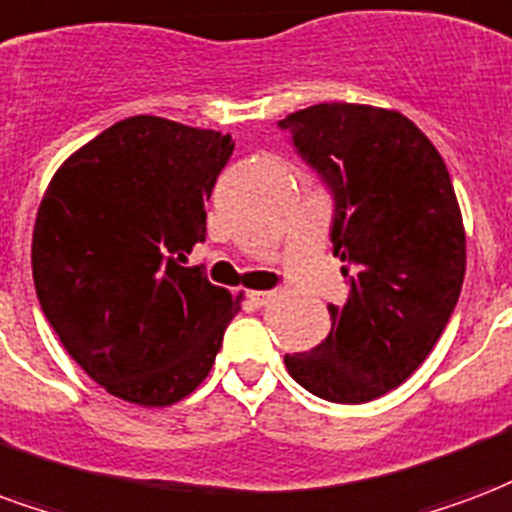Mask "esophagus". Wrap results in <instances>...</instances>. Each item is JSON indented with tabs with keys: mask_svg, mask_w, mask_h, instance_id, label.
Here are the masks:
<instances>
[{
	"mask_svg": "<svg viewBox=\"0 0 512 512\" xmlns=\"http://www.w3.org/2000/svg\"><path fill=\"white\" fill-rule=\"evenodd\" d=\"M274 295V290H252V293H249V301L255 306H266L274 301Z\"/></svg>",
	"mask_w": 512,
	"mask_h": 512,
	"instance_id": "1",
	"label": "esophagus"
}]
</instances>
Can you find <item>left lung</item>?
Segmentation results:
<instances>
[{"label":"left lung","mask_w":512,"mask_h":512,"mask_svg":"<svg viewBox=\"0 0 512 512\" xmlns=\"http://www.w3.org/2000/svg\"><path fill=\"white\" fill-rule=\"evenodd\" d=\"M279 127L331 187L333 255L350 279L347 304H328L325 342L285 355L287 372L325 401L380 399L426 361L456 309L467 236L453 181L399 111L320 102Z\"/></svg>","instance_id":"8db88e82"}]
</instances>
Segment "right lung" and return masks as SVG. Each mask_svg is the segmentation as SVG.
<instances>
[{
  "label": "right lung",
  "mask_w": 512,
  "mask_h": 512,
  "mask_svg": "<svg viewBox=\"0 0 512 512\" xmlns=\"http://www.w3.org/2000/svg\"><path fill=\"white\" fill-rule=\"evenodd\" d=\"M233 138L160 116L116 121L48 184L32 276L48 323L97 385L168 407L206 380L241 309L187 268Z\"/></svg>",
  "instance_id": "add662e5"
}]
</instances>
